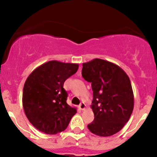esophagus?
I'll return each mask as SVG.
<instances>
[{"label":"esophagus","mask_w":157,"mask_h":157,"mask_svg":"<svg viewBox=\"0 0 157 157\" xmlns=\"http://www.w3.org/2000/svg\"><path fill=\"white\" fill-rule=\"evenodd\" d=\"M79 108H80V110H85L86 109V104L84 103V102H81V103L80 104V105H79Z\"/></svg>","instance_id":"34e87169"}]
</instances>
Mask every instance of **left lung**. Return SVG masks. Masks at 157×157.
I'll use <instances>...</instances> for the list:
<instances>
[{"label": "left lung", "instance_id": "8db88e82", "mask_svg": "<svg viewBox=\"0 0 157 157\" xmlns=\"http://www.w3.org/2000/svg\"><path fill=\"white\" fill-rule=\"evenodd\" d=\"M82 76L91 82L93 90L94 120L88 128L100 136L119 132L134 109V93L127 74L117 65L96 58L82 63Z\"/></svg>", "mask_w": 157, "mask_h": 157}]
</instances>
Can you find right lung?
I'll return each mask as SVG.
<instances>
[{
    "label": "right lung",
    "instance_id": "right-lung-1",
    "mask_svg": "<svg viewBox=\"0 0 157 157\" xmlns=\"http://www.w3.org/2000/svg\"><path fill=\"white\" fill-rule=\"evenodd\" d=\"M78 67L77 63L51 60L36 68L27 77L23 107L29 121L37 130L56 134L67 128L77 110L66 102L68 94L63 84Z\"/></svg>",
    "mask_w": 157,
    "mask_h": 157
}]
</instances>
